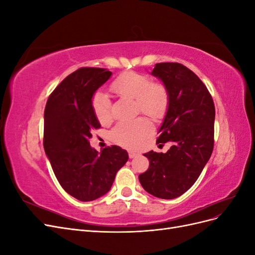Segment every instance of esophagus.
Here are the masks:
<instances>
[{
  "instance_id": "esophagus-1",
  "label": "esophagus",
  "mask_w": 255,
  "mask_h": 255,
  "mask_svg": "<svg viewBox=\"0 0 255 255\" xmlns=\"http://www.w3.org/2000/svg\"><path fill=\"white\" fill-rule=\"evenodd\" d=\"M137 156H138V153L133 152V151H129V152H128V157H129V158H135V157H137Z\"/></svg>"
}]
</instances>
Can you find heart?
Listing matches in <instances>:
<instances>
[{
    "instance_id": "heart-1",
    "label": "heart",
    "mask_w": 255,
    "mask_h": 255,
    "mask_svg": "<svg viewBox=\"0 0 255 255\" xmlns=\"http://www.w3.org/2000/svg\"><path fill=\"white\" fill-rule=\"evenodd\" d=\"M111 89L121 98L135 100L137 110L153 119L163 118L169 106V92L165 84L154 81L148 75L137 72H126L111 84ZM92 109L98 121L106 125L112 120V102L102 92L92 98ZM153 130L152 123L146 118L125 120L116 126L112 139L125 148L134 149L141 143Z\"/></svg>"
}]
</instances>
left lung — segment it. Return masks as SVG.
I'll return each instance as SVG.
<instances>
[{
    "label": "left lung",
    "instance_id": "8db88e82",
    "mask_svg": "<svg viewBox=\"0 0 255 255\" xmlns=\"http://www.w3.org/2000/svg\"><path fill=\"white\" fill-rule=\"evenodd\" d=\"M152 74L163 81L169 92L156 143L169 141L172 145L166 153L144 154L150 166L139 174V182L154 197L174 199L195 184L212 155L215 105L203 82L182 64H156Z\"/></svg>",
    "mask_w": 255,
    "mask_h": 255
}]
</instances>
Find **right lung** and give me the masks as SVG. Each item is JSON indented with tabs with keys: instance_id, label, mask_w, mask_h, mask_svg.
Listing matches in <instances>:
<instances>
[{
	"instance_id": "right-lung-1",
	"label": "right lung",
	"mask_w": 255,
	"mask_h": 255,
	"mask_svg": "<svg viewBox=\"0 0 255 255\" xmlns=\"http://www.w3.org/2000/svg\"><path fill=\"white\" fill-rule=\"evenodd\" d=\"M104 68L83 67L69 74L50 95L44 109L43 146L60 186L80 201L110 191L128 155L118 145L98 153L90 146L92 129L101 128L92 96L111 78Z\"/></svg>"
}]
</instances>
